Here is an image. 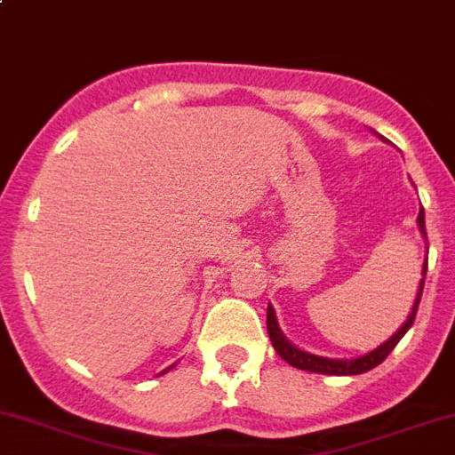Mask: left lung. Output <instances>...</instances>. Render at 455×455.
<instances>
[{
  "label": "left lung",
  "instance_id": "obj_1",
  "mask_svg": "<svg viewBox=\"0 0 455 455\" xmlns=\"http://www.w3.org/2000/svg\"><path fill=\"white\" fill-rule=\"evenodd\" d=\"M418 227H420V231L427 235V231H425V209H420V213H418ZM425 277H427V262H425V267H422V280H420V289H418L416 304H413V308H411V313H409L407 322L400 326L398 333H394L389 339H387L385 345H380L378 349H373L371 354L363 355V358L331 360V358H320V355H313V354H307V351L295 349L289 339L282 335L280 326H277L275 311H273V307L268 304V308H267V329H268V338H271V342H273V349H275L277 355H280L282 360H286L291 367L302 369V371L326 373V376H358V373L371 371L373 367H378V364H380L382 360H385L387 355H389L391 351L395 349V345H398L400 339H403V335L407 333L409 329H411L413 320H416L418 304H420V298H422V289H425Z\"/></svg>",
  "mask_w": 455,
  "mask_h": 455
}]
</instances>
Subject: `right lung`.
I'll return each instance as SVG.
<instances>
[{
  "instance_id": "add662e5",
  "label": "right lung",
  "mask_w": 455,
  "mask_h": 455,
  "mask_svg": "<svg viewBox=\"0 0 455 455\" xmlns=\"http://www.w3.org/2000/svg\"><path fill=\"white\" fill-rule=\"evenodd\" d=\"M171 369V367H169ZM169 369H166V371H169ZM166 371H162V373H166Z\"/></svg>"
}]
</instances>
